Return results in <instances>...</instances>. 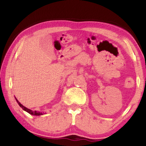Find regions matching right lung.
I'll return each instance as SVG.
<instances>
[{
    "instance_id": "1",
    "label": "right lung",
    "mask_w": 146,
    "mask_h": 146,
    "mask_svg": "<svg viewBox=\"0 0 146 146\" xmlns=\"http://www.w3.org/2000/svg\"><path fill=\"white\" fill-rule=\"evenodd\" d=\"M16 100H17V99H16ZM17 103L19 104V105L20 106H21L22 108H23V110L27 111V112L29 113L30 114L35 115H40L44 114V113H42L41 111H34L33 110H30L29 108H26L25 106H24L23 104H21L17 100Z\"/></svg>"
}]
</instances>
